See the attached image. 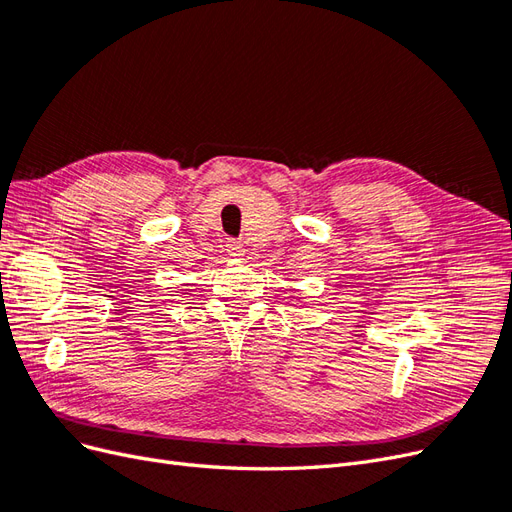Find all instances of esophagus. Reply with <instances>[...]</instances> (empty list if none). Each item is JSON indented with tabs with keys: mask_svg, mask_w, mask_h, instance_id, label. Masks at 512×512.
<instances>
[{
	"mask_svg": "<svg viewBox=\"0 0 512 512\" xmlns=\"http://www.w3.org/2000/svg\"><path fill=\"white\" fill-rule=\"evenodd\" d=\"M226 250H228V254H230V256H243L245 247H243V243H241V241L230 239V241H228V245H226Z\"/></svg>",
	"mask_w": 512,
	"mask_h": 512,
	"instance_id": "1",
	"label": "esophagus"
}]
</instances>
